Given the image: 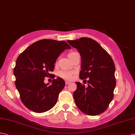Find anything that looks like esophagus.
Listing matches in <instances>:
<instances>
[{
	"label": "esophagus",
	"mask_w": 135,
	"mask_h": 135,
	"mask_svg": "<svg viewBox=\"0 0 135 135\" xmlns=\"http://www.w3.org/2000/svg\"><path fill=\"white\" fill-rule=\"evenodd\" d=\"M70 83H71L70 82H67V81H66V82H65V85H68V84H70Z\"/></svg>",
	"instance_id": "esophagus-1"
}]
</instances>
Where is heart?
Masks as SVG:
<instances>
[{"label": "heart", "instance_id": "b5f03b06", "mask_svg": "<svg viewBox=\"0 0 135 135\" xmlns=\"http://www.w3.org/2000/svg\"><path fill=\"white\" fill-rule=\"evenodd\" d=\"M75 53L76 52H70L68 55V57L70 59V60H71L72 57H73V56L75 54ZM74 74V72H73V71H64V70L60 71L58 74L59 76H60L61 79L65 80H71L73 79Z\"/></svg>", "mask_w": 135, "mask_h": 135}]
</instances>
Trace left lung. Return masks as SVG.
Masks as SVG:
<instances>
[{"label": "left lung", "mask_w": 135, "mask_h": 135, "mask_svg": "<svg viewBox=\"0 0 135 135\" xmlns=\"http://www.w3.org/2000/svg\"><path fill=\"white\" fill-rule=\"evenodd\" d=\"M67 42L80 53L82 59L79 77L88 79L87 87L76 82L74 92L76 105L87 115H96L104 112L114 97L116 85L115 65L110 55L96 41L82 37Z\"/></svg>", "instance_id": "8db88e82"}]
</instances>
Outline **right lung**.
I'll return each mask as SVG.
<instances>
[{
    "label": "right lung",
    "mask_w": 135,
    "mask_h": 135,
    "mask_svg": "<svg viewBox=\"0 0 135 135\" xmlns=\"http://www.w3.org/2000/svg\"><path fill=\"white\" fill-rule=\"evenodd\" d=\"M71 46L64 41L43 39L38 41L18 57L14 74L15 86L23 105L32 111L43 113L49 110L57 102L59 93L65 86L60 78L54 79L56 59ZM45 77L54 79L48 86L43 81Z\"/></svg>",
    "instance_id": "obj_1"
}]
</instances>
